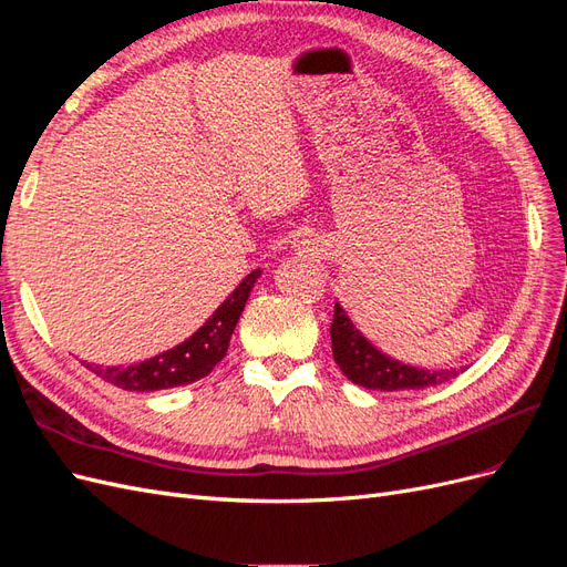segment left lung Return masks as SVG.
<instances>
[{
    "mask_svg": "<svg viewBox=\"0 0 567 567\" xmlns=\"http://www.w3.org/2000/svg\"><path fill=\"white\" fill-rule=\"evenodd\" d=\"M331 346H333V359L340 367V371L346 373L354 385H362L369 390L394 392V390L433 388L454 379L458 373L456 369L431 371V369L409 367L398 362V359L388 357L385 352L371 346L338 302H336V315L331 323Z\"/></svg>",
    "mask_w": 567,
    "mask_h": 567,
    "instance_id": "8db88e82",
    "label": "left lung"
}]
</instances>
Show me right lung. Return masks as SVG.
Listing matches in <instances>:
<instances>
[{
    "label": "right lung",
    "mask_w": 567,
    "mask_h": 567,
    "mask_svg": "<svg viewBox=\"0 0 567 567\" xmlns=\"http://www.w3.org/2000/svg\"><path fill=\"white\" fill-rule=\"evenodd\" d=\"M260 279V269L250 271L248 277L236 286L234 293L221 302L213 317H208L200 329L188 336L179 346L169 348L156 357L144 359L140 364L130 367H92L101 379L109 381L111 385H117L123 390H136V392H153V390H167L188 385L194 381H200L208 375L229 350L231 333L241 317L244 307L250 298V290L255 281Z\"/></svg>",
    "instance_id": "obj_1"
}]
</instances>
